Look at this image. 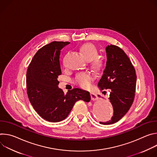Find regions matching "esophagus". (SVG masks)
I'll list each match as a JSON object with an SVG mask.
<instances>
[{"label": "esophagus", "mask_w": 157, "mask_h": 157, "mask_svg": "<svg viewBox=\"0 0 157 157\" xmlns=\"http://www.w3.org/2000/svg\"><path fill=\"white\" fill-rule=\"evenodd\" d=\"M91 99L93 101H96V94L94 93H91Z\"/></svg>", "instance_id": "esophagus-1"}]
</instances>
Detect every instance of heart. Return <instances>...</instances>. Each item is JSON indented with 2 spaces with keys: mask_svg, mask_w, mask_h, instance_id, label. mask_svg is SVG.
<instances>
[{
  "mask_svg": "<svg viewBox=\"0 0 157 157\" xmlns=\"http://www.w3.org/2000/svg\"><path fill=\"white\" fill-rule=\"evenodd\" d=\"M80 50L84 58L89 61H93V65L96 68L101 66V62L98 59H95L98 56V51L94 44L91 43H86L82 45ZM94 79L93 75L89 72H80L77 73L74 78V82L82 88L87 89L90 87Z\"/></svg>",
  "mask_w": 157,
  "mask_h": 157,
  "instance_id": "obj_1",
  "label": "heart"
}]
</instances>
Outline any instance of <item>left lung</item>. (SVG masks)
I'll use <instances>...</instances> for the list:
<instances>
[{
    "mask_svg": "<svg viewBox=\"0 0 157 157\" xmlns=\"http://www.w3.org/2000/svg\"><path fill=\"white\" fill-rule=\"evenodd\" d=\"M105 52L106 66L98 86L101 89H110L109 99L114 113L110 121L100 124L110 125L121 120L130 108L135 98L137 76L130 60L121 48L110 44Z\"/></svg>",
    "mask_w": 157,
    "mask_h": 157,
    "instance_id": "left-lung-1",
    "label": "left lung"
}]
</instances>
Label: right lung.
I'll return each mask as SVG.
<instances>
[{"mask_svg": "<svg viewBox=\"0 0 157 157\" xmlns=\"http://www.w3.org/2000/svg\"><path fill=\"white\" fill-rule=\"evenodd\" d=\"M68 41H53L41 48L34 55L27 71V91L29 101L36 113L48 122L66 119L79 100L89 102L88 91L75 88L66 94L58 87L61 75V50Z\"/></svg>", "mask_w": 157, "mask_h": 157, "instance_id": "1", "label": "right lung"}]
</instances>
